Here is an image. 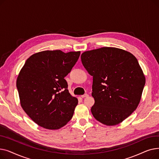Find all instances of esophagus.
Wrapping results in <instances>:
<instances>
[{
	"label": "esophagus",
	"mask_w": 159,
	"mask_h": 159,
	"mask_svg": "<svg viewBox=\"0 0 159 159\" xmlns=\"http://www.w3.org/2000/svg\"><path fill=\"white\" fill-rule=\"evenodd\" d=\"M88 97V94H84V95H81V97L82 98H85V97Z\"/></svg>",
	"instance_id": "obj_1"
}]
</instances>
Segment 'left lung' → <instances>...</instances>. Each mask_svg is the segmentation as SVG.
I'll return each instance as SVG.
<instances>
[{
    "instance_id": "left-lung-1",
    "label": "left lung",
    "mask_w": 159,
    "mask_h": 159,
    "mask_svg": "<svg viewBox=\"0 0 159 159\" xmlns=\"http://www.w3.org/2000/svg\"><path fill=\"white\" fill-rule=\"evenodd\" d=\"M80 58L93 76L91 111L95 119L106 126L122 122L137 109L146 82L136 57L122 49L103 47Z\"/></svg>"
}]
</instances>
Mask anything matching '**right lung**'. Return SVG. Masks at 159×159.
Masks as SVG:
<instances>
[{"instance_id": "add662e5", "label": "right lung", "mask_w": 159, "mask_h": 159, "mask_svg": "<svg viewBox=\"0 0 159 159\" xmlns=\"http://www.w3.org/2000/svg\"><path fill=\"white\" fill-rule=\"evenodd\" d=\"M80 54L46 50L32 55L25 62L16 88L23 110L39 126L58 129L71 119L78 100L69 93L64 77Z\"/></svg>"}]
</instances>
